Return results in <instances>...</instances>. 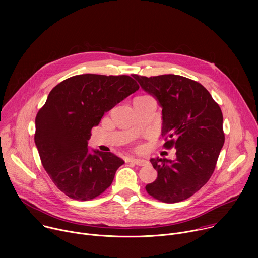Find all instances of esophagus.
I'll list each match as a JSON object with an SVG mask.
<instances>
[{"instance_id":"1","label":"esophagus","mask_w":258,"mask_h":258,"mask_svg":"<svg viewBox=\"0 0 258 258\" xmlns=\"http://www.w3.org/2000/svg\"><path fill=\"white\" fill-rule=\"evenodd\" d=\"M131 162L139 165V166H144L147 164V160L145 159H142V158H132L131 159Z\"/></svg>"}]
</instances>
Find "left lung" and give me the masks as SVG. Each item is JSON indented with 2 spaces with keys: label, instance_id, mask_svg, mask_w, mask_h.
Segmentation results:
<instances>
[{
  "label": "left lung",
  "instance_id": "8db88e82",
  "mask_svg": "<svg viewBox=\"0 0 258 258\" xmlns=\"http://www.w3.org/2000/svg\"><path fill=\"white\" fill-rule=\"evenodd\" d=\"M141 88L162 108L164 147H174V160L151 158L157 178L146 186L155 199L175 203L188 199L210 178L225 143L223 113L199 83L175 75L140 77Z\"/></svg>",
  "mask_w": 258,
  "mask_h": 258
}]
</instances>
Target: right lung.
<instances>
[{"label": "right lung", "instance_id": "obj_1", "mask_svg": "<svg viewBox=\"0 0 258 258\" xmlns=\"http://www.w3.org/2000/svg\"><path fill=\"white\" fill-rule=\"evenodd\" d=\"M139 90L128 76L80 75L57 85L36 114L34 143L55 186L69 198L87 201L111 185L124 161L90 150L91 131L103 115Z\"/></svg>", "mask_w": 258, "mask_h": 258}]
</instances>
